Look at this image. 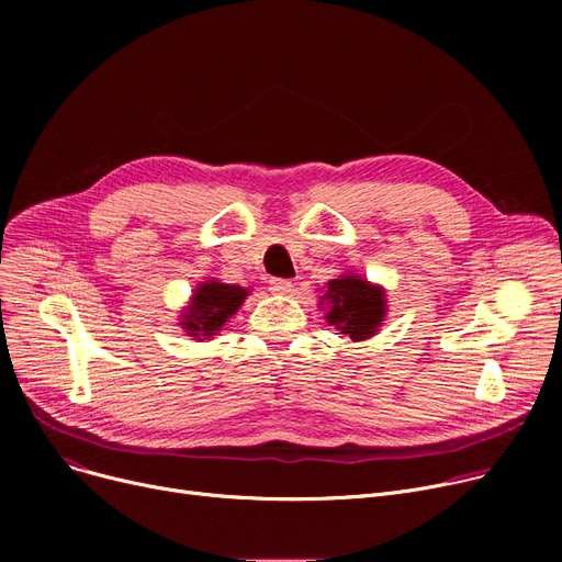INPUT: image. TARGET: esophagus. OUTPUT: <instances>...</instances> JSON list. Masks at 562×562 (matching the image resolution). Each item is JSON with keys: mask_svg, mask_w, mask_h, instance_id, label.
<instances>
[{"mask_svg": "<svg viewBox=\"0 0 562 562\" xmlns=\"http://www.w3.org/2000/svg\"><path fill=\"white\" fill-rule=\"evenodd\" d=\"M269 284H271L269 289H271L273 293H291V289H293L291 280H286V278H271Z\"/></svg>", "mask_w": 562, "mask_h": 562, "instance_id": "obj_1", "label": "esophagus"}]
</instances>
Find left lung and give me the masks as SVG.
I'll return each mask as SVG.
<instances>
[{
  "label": "left lung",
  "mask_w": 562,
  "mask_h": 562,
  "mask_svg": "<svg viewBox=\"0 0 562 562\" xmlns=\"http://www.w3.org/2000/svg\"><path fill=\"white\" fill-rule=\"evenodd\" d=\"M328 323L352 341L371 337L385 316V293L358 276H344L328 282Z\"/></svg>",
  "instance_id": "obj_1"
}]
</instances>
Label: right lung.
Here are the masks:
<instances>
[{
    "instance_id": "right-lung-1",
    "label": "right lung",
    "mask_w": 562,
    "mask_h": 562,
    "mask_svg": "<svg viewBox=\"0 0 562 562\" xmlns=\"http://www.w3.org/2000/svg\"><path fill=\"white\" fill-rule=\"evenodd\" d=\"M248 291L236 284L223 282H204L193 293V305L184 314L182 326L189 330L191 337H212L216 335L225 321L241 307Z\"/></svg>"
}]
</instances>
